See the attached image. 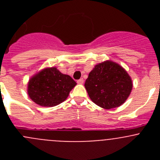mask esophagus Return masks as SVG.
<instances>
[{"label": "esophagus", "instance_id": "1", "mask_svg": "<svg viewBox=\"0 0 160 160\" xmlns=\"http://www.w3.org/2000/svg\"><path fill=\"white\" fill-rule=\"evenodd\" d=\"M83 82H84V80H83V78L78 79V80L77 81L78 84H83Z\"/></svg>", "mask_w": 160, "mask_h": 160}]
</instances>
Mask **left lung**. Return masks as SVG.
<instances>
[{"mask_svg":"<svg viewBox=\"0 0 160 160\" xmlns=\"http://www.w3.org/2000/svg\"><path fill=\"white\" fill-rule=\"evenodd\" d=\"M132 87L128 72L111 61L96 65L85 82L90 99L104 109L115 108L123 104L129 97Z\"/></svg>","mask_w":160,"mask_h":160,"instance_id":"left-lung-1","label":"left lung"}]
</instances>
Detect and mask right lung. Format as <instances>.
I'll return each instance as SVG.
<instances>
[{"label":"right lung","instance_id":"add662e5","mask_svg":"<svg viewBox=\"0 0 160 160\" xmlns=\"http://www.w3.org/2000/svg\"><path fill=\"white\" fill-rule=\"evenodd\" d=\"M76 85L70 76L56 67L46 68L29 79L27 92L38 105L52 107L64 102Z\"/></svg>","mask_w":160,"mask_h":160}]
</instances>
